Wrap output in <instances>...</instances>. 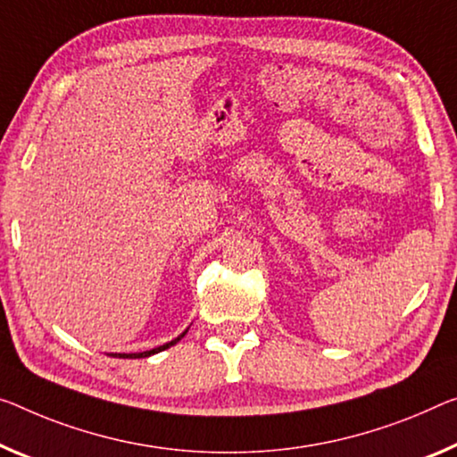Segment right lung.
Returning <instances> with one entry per match:
<instances>
[{
  "mask_svg": "<svg viewBox=\"0 0 457 457\" xmlns=\"http://www.w3.org/2000/svg\"><path fill=\"white\" fill-rule=\"evenodd\" d=\"M186 335V333H184ZM181 335V337H184ZM181 337H178V339H173V341H170V343H165V345H161V347H155V349H151V351H143V353H112V357H149V355H153V353H159V351H163V349H167V347H171V345H175V343H178Z\"/></svg>",
  "mask_w": 457,
  "mask_h": 457,
  "instance_id": "1",
  "label": "right lung"
}]
</instances>
